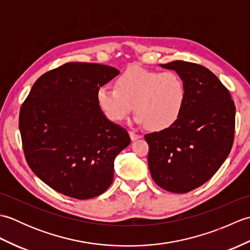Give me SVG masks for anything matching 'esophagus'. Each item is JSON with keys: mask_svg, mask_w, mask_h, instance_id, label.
<instances>
[{"mask_svg": "<svg viewBox=\"0 0 250 250\" xmlns=\"http://www.w3.org/2000/svg\"><path fill=\"white\" fill-rule=\"evenodd\" d=\"M129 134H130V137H131L132 141L139 140V139H141V137L143 136V135H141L140 133H137V132H134V131H130Z\"/></svg>", "mask_w": 250, "mask_h": 250, "instance_id": "34e87169", "label": "esophagus"}]
</instances>
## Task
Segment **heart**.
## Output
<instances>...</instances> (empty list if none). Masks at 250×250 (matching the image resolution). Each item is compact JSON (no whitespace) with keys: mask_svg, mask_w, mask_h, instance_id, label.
Listing matches in <instances>:
<instances>
[{"mask_svg":"<svg viewBox=\"0 0 250 250\" xmlns=\"http://www.w3.org/2000/svg\"><path fill=\"white\" fill-rule=\"evenodd\" d=\"M186 87L177 73L132 67L117 79L116 89L98 90L101 109L111 121L126 119L131 111L135 121L151 130H166L179 118L184 107Z\"/></svg>","mask_w":250,"mask_h":250,"instance_id":"heart-1","label":"heart"}]
</instances>
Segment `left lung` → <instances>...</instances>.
<instances>
[{
  "mask_svg": "<svg viewBox=\"0 0 250 250\" xmlns=\"http://www.w3.org/2000/svg\"><path fill=\"white\" fill-rule=\"evenodd\" d=\"M160 65L183 79L186 98L173 125L145 135L148 166L159 187L186 193L213 177L229 156L234 141L235 105L208 68L179 60Z\"/></svg>",
  "mask_w": 250,
  "mask_h": 250,
  "instance_id": "left-lung-1",
  "label": "left lung"
}]
</instances>
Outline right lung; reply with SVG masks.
I'll return each instance as SVG.
<instances>
[{
  "label": "right lung",
  "instance_id": "add662e5",
  "mask_svg": "<svg viewBox=\"0 0 250 250\" xmlns=\"http://www.w3.org/2000/svg\"><path fill=\"white\" fill-rule=\"evenodd\" d=\"M117 75L113 66L68 62L37 79L21 106L26 162L58 192L87 200L113 183L115 158L131 139L106 118L97 93Z\"/></svg>",
  "mask_w": 250,
  "mask_h": 250
}]
</instances>
